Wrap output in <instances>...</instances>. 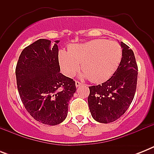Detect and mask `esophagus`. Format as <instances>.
<instances>
[{"label": "esophagus", "instance_id": "obj_1", "mask_svg": "<svg viewBox=\"0 0 154 154\" xmlns=\"http://www.w3.org/2000/svg\"><path fill=\"white\" fill-rule=\"evenodd\" d=\"M75 84H76V86L78 87V86H80L81 85H82V83H81L80 82H78V81H76V82H75Z\"/></svg>", "mask_w": 154, "mask_h": 154}]
</instances>
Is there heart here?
I'll use <instances>...</instances> for the list:
<instances>
[{
	"label": "heart",
	"instance_id": "heart-1",
	"mask_svg": "<svg viewBox=\"0 0 154 154\" xmlns=\"http://www.w3.org/2000/svg\"><path fill=\"white\" fill-rule=\"evenodd\" d=\"M63 72L73 77L81 69L90 82L100 83L112 77L122 58V48L117 42L105 39L90 41L74 45L69 51L60 50L58 54Z\"/></svg>",
	"mask_w": 154,
	"mask_h": 154
}]
</instances>
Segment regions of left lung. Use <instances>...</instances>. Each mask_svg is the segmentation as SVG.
<instances>
[{
  "label": "left lung",
  "instance_id": "8db88e82",
  "mask_svg": "<svg viewBox=\"0 0 154 154\" xmlns=\"http://www.w3.org/2000/svg\"><path fill=\"white\" fill-rule=\"evenodd\" d=\"M122 58L112 77L101 85L89 86L88 103L92 117L101 123H109L121 117L134 100L137 82L135 56L123 42Z\"/></svg>",
  "mask_w": 154,
  "mask_h": 154
}]
</instances>
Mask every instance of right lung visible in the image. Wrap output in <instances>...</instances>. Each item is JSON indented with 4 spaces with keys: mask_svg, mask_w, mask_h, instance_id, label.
<instances>
[{
    "mask_svg": "<svg viewBox=\"0 0 154 154\" xmlns=\"http://www.w3.org/2000/svg\"><path fill=\"white\" fill-rule=\"evenodd\" d=\"M58 42L50 47L49 40H37L23 49L16 66L17 90L27 112L50 125L66 118L77 90L74 81L60 72Z\"/></svg>",
    "mask_w": 154,
    "mask_h": 154,
    "instance_id": "1",
    "label": "right lung"
}]
</instances>
